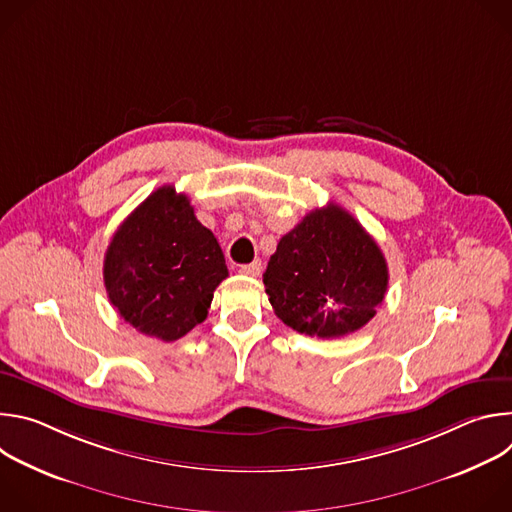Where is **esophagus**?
I'll use <instances>...</instances> for the list:
<instances>
[{"mask_svg":"<svg viewBox=\"0 0 512 512\" xmlns=\"http://www.w3.org/2000/svg\"><path fill=\"white\" fill-rule=\"evenodd\" d=\"M239 273L249 275V277H257V275L261 273V261H253V263H249V265H241Z\"/></svg>","mask_w":512,"mask_h":512,"instance_id":"1","label":"esophagus"}]
</instances>
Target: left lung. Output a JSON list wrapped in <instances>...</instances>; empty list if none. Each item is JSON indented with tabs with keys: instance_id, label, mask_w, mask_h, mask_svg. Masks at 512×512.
<instances>
[{
	"instance_id": "8db88e82",
	"label": "left lung",
	"mask_w": 512,
	"mask_h": 512,
	"mask_svg": "<svg viewBox=\"0 0 512 512\" xmlns=\"http://www.w3.org/2000/svg\"><path fill=\"white\" fill-rule=\"evenodd\" d=\"M263 283L283 324L308 336L340 338L375 318L389 269L375 239L330 202L279 239Z\"/></svg>"
}]
</instances>
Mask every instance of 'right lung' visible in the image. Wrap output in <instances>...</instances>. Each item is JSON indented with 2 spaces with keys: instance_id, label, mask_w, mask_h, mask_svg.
I'll return each mask as SVG.
<instances>
[{
  "instance_id": "obj_1",
  "label": "right lung",
  "mask_w": 512,
  "mask_h": 512,
  "mask_svg": "<svg viewBox=\"0 0 512 512\" xmlns=\"http://www.w3.org/2000/svg\"><path fill=\"white\" fill-rule=\"evenodd\" d=\"M229 269L186 194L162 186L115 231L103 263L107 296L145 336L174 342L204 322Z\"/></svg>"
}]
</instances>
